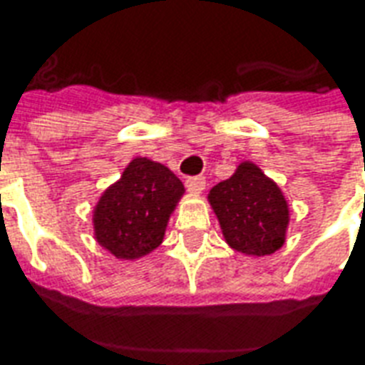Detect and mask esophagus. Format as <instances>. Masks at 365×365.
Here are the masks:
<instances>
[{"label":"esophagus","mask_w":365,"mask_h":365,"mask_svg":"<svg viewBox=\"0 0 365 365\" xmlns=\"http://www.w3.org/2000/svg\"><path fill=\"white\" fill-rule=\"evenodd\" d=\"M205 185L206 180L202 176H193L185 180V187H187V191H191V193L195 195L202 193V191H205Z\"/></svg>","instance_id":"34e87169"}]
</instances>
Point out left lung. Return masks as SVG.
Returning a JSON list of instances; mask_svg holds the SVG:
<instances>
[{"label":"left lung","instance_id":"left-lung-1","mask_svg":"<svg viewBox=\"0 0 365 365\" xmlns=\"http://www.w3.org/2000/svg\"><path fill=\"white\" fill-rule=\"evenodd\" d=\"M208 202L233 250L261 257L282 248L289 223L288 202L257 165L240 163L233 176L210 189Z\"/></svg>","mask_w":365,"mask_h":365}]
</instances>
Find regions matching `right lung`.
<instances>
[{
	"label": "right lung",
	"mask_w": 365,
	"mask_h": 365,
	"mask_svg": "<svg viewBox=\"0 0 365 365\" xmlns=\"http://www.w3.org/2000/svg\"><path fill=\"white\" fill-rule=\"evenodd\" d=\"M183 191L180 178L165 165L148 157L132 159L94 206V239L117 259L148 255L165 239Z\"/></svg>",
	"instance_id": "obj_1"
}]
</instances>
